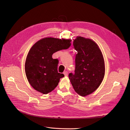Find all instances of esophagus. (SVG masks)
Instances as JSON below:
<instances>
[{
	"instance_id": "esophagus-1",
	"label": "esophagus",
	"mask_w": 130,
	"mask_h": 130,
	"mask_svg": "<svg viewBox=\"0 0 130 130\" xmlns=\"http://www.w3.org/2000/svg\"><path fill=\"white\" fill-rule=\"evenodd\" d=\"M63 74H64V75L65 76H68V72H67V71H65V72H63Z\"/></svg>"
}]
</instances>
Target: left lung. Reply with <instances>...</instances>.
<instances>
[{"mask_svg": "<svg viewBox=\"0 0 130 130\" xmlns=\"http://www.w3.org/2000/svg\"><path fill=\"white\" fill-rule=\"evenodd\" d=\"M77 51L75 73L69 74L74 89L78 95L85 96L99 87L105 75V62L99 46L90 39L81 36L73 41Z\"/></svg>", "mask_w": 130, "mask_h": 130, "instance_id": "left-lung-1", "label": "left lung"}]
</instances>
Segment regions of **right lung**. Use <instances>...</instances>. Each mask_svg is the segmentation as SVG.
Here are the masks:
<instances>
[{
  "label": "right lung",
  "instance_id": "1",
  "mask_svg": "<svg viewBox=\"0 0 130 130\" xmlns=\"http://www.w3.org/2000/svg\"><path fill=\"white\" fill-rule=\"evenodd\" d=\"M70 40L48 37L38 41L31 47L25 63L26 76L29 84L43 94H48L55 88L63 74L57 70L58 60L53 54L71 45Z\"/></svg>",
  "mask_w": 130,
  "mask_h": 130
}]
</instances>
